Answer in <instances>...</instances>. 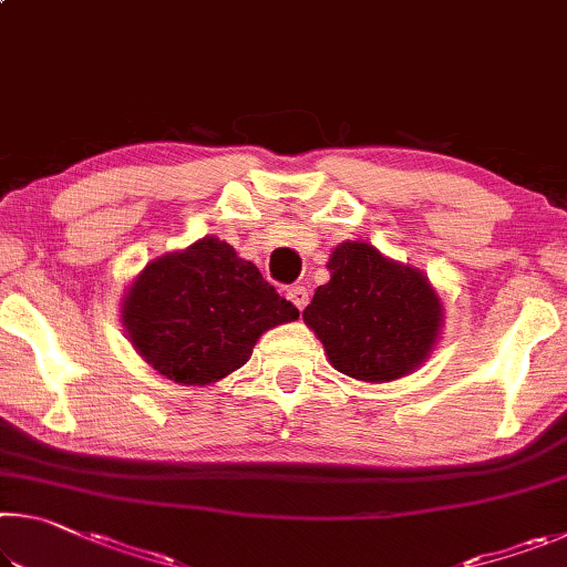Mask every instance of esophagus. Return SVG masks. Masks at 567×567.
I'll use <instances>...</instances> for the list:
<instances>
[{
  "label": "esophagus",
  "instance_id": "obj_1",
  "mask_svg": "<svg viewBox=\"0 0 567 567\" xmlns=\"http://www.w3.org/2000/svg\"><path fill=\"white\" fill-rule=\"evenodd\" d=\"M287 300H290L297 307V310H305L307 300H310V292H307V287L295 285V287H290V290H287Z\"/></svg>",
  "mask_w": 567,
  "mask_h": 567
}]
</instances>
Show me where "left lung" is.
Returning <instances> with one entry per match:
<instances>
[{"mask_svg": "<svg viewBox=\"0 0 567 567\" xmlns=\"http://www.w3.org/2000/svg\"><path fill=\"white\" fill-rule=\"evenodd\" d=\"M328 270L330 282L315 290L302 320L332 368L364 382L417 370L443 330V302L427 277L354 239L332 249Z\"/></svg>", "mask_w": 567, "mask_h": 567, "instance_id": "left-lung-1", "label": "left lung"}]
</instances>
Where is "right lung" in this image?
Returning <instances> with one entry per match:
<instances>
[{
  "label": "right lung",
  "mask_w": 567,
  "mask_h": 567,
  "mask_svg": "<svg viewBox=\"0 0 567 567\" xmlns=\"http://www.w3.org/2000/svg\"><path fill=\"white\" fill-rule=\"evenodd\" d=\"M300 318L219 237L152 260L122 300L132 348L179 385H213L249 360L260 334Z\"/></svg>",
  "instance_id": "right-lung-1"
}]
</instances>
